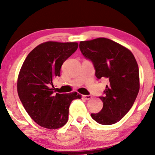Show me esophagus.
<instances>
[{
  "label": "esophagus",
  "instance_id": "34e87169",
  "mask_svg": "<svg viewBox=\"0 0 155 155\" xmlns=\"http://www.w3.org/2000/svg\"><path fill=\"white\" fill-rule=\"evenodd\" d=\"M82 97H83L85 101H88V100L91 99L92 97L91 96V95H83V96H82Z\"/></svg>",
  "mask_w": 155,
  "mask_h": 155
}]
</instances>
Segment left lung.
Wrapping results in <instances>:
<instances>
[{"instance_id":"8db88e82","label":"left lung","mask_w":155,"mask_h":155,"mask_svg":"<svg viewBox=\"0 0 155 155\" xmlns=\"http://www.w3.org/2000/svg\"><path fill=\"white\" fill-rule=\"evenodd\" d=\"M79 48L93 64L97 79H106L109 82L104 95L99 97L104 104L102 109L92 113L91 118L104 125L115 124L129 112L139 93L137 61L129 49L104 37L80 42Z\"/></svg>"}]
</instances>
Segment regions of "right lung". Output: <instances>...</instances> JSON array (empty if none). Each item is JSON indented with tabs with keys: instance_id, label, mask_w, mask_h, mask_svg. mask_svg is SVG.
I'll return each instance as SVG.
<instances>
[{
	"instance_id": "1",
	"label": "right lung",
	"mask_w": 155,
	"mask_h": 155,
	"mask_svg": "<svg viewBox=\"0 0 155 155\" xmlns=\"http://www.w3.org/2000/svg\"><path fill=\"white\" fill-rule=\"evenodd\" d=\"M78 48L77 43L48 41L34 48L25 60L17 82L19 99L31 118L43 127L58 129L68 121L72 101L77 92L54 94L52 79L60 76L64 62Z\"/></svg>"
}]
</instances>
